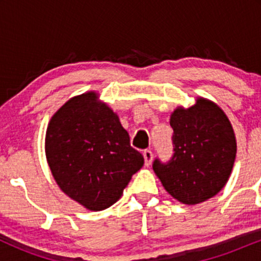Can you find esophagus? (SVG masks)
<instances>
[{
    "label": "esophagus",
    "mask_w": 261,
    "mask_h": 261,
    "mask_svg": "<svg viewBox=\"0 0 261 261\" xmlns=\"http://www.w3.org/2000/svg\"><path fill=\"white\" fill-rule=\"evenodd\" d=\"M143 158H145L146 166H149L152 163V160H153V152L151 149H145L143 151Z\"/></svg>",
    "instance_id": "1"
}]
</instances>
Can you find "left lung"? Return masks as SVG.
<instances>
[{"instance_id":"left-lung-1","label":"left lung","mask_w":261,"mask_h":261,"mask_svg":"<svg viewBox=\"0 0 261 261\" xmlns=\"http://www.w3.org/2000/svg\"><path fill=\"white\" fill-rule=\"evenodd\" d=\"M173 155L153 161L164 189L182 203L195 205L215 196L226 185L234 164L237 143L232 125L216 104L199 98L189 109L170 116Z\"/></svg>"}]
</instances>
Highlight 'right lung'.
<instances>
[{
  "label": "right lung",
  "instance_id": "1",
  "mask_svg": "<svg viewBox=\"0 0 261 261\" xmlns=\"http://www.w3.org/2000/svg\"><path fill=\"white\" fill-rule=\"evenodd\" d=\"M45 149L62 191L92 211L108 208L143 166L118 115L88 92L62 106L49 122Z\"/></svg>",
  "mask_w": 261,
  "mask_h": 261
}]
</instances>
